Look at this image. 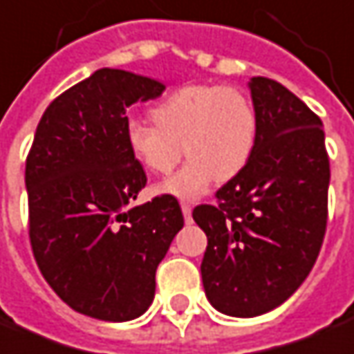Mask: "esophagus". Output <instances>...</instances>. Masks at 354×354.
<instances>
[{"mask_svg": "<svg viewBox=\"0 0 354 354\" xmlns=\"http://www.w3.org/2000/svg\"><path fill=\"white\" fill-rule=\"evenodd\" d=\"M181 209H183V215H185V221L192 223V217H190V213H192V207H190L189 204H181Z\"/></svg>", "mask_w": 354, "mask_h": 354, "instance_id": "34e87169", "label": "esophagus"}]
</instances>
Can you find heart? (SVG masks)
<instances>
[{
	"mask_svg": "<svg viewBox=\"0 0 354 354\" xmlns=\"http://www.w3.org/2000/svg\"><path fill=\"white\" fill-rule=\"evenodd\" d=\"M154 122L131 118L125 141L147 169L169 173L185 152L189 162L162 190L194 200L213 179L229 181L244 169L255 149L257 114L244 91L230 85H185L152 109Z\"/></svg>",
	"mask_w": 354,
	"mask_h": 354,
	"instance_id": "obj_1",
	"label": "heart"
}]
</instances>
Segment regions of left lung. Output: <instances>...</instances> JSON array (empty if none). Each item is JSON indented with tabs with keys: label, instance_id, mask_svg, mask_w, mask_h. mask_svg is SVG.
Instances as JSON below:
<instances>
[{
	"label": "left lung",
	"instance_id": "8db88e82",
	"mask_svg": "<svg viewBox=\"0 0 354 354\" xmlns=\"http://www.w3.org/2000/svg\"><path fill=\"white\" fill-rule=\"evenodd\" d=\"M257 139L250 162L192 217L207 236L202 282L230 317H257L292 295L317 261L328 221L330 160L320 118L270 77L250 82Z\"/></svg>",
	"mask_w": 354,
	"mask_h": 354
}]
</instances>
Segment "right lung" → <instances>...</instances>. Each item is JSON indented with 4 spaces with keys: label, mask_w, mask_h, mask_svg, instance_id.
Masks as SVG:
<instances>
[{
    "label": "right lung",
    "mask_w": 354,
    "mask_h": 354,
    "mask_svg": "<svg viewBox=\"0 0 354 354\" xmlns=\"http://www.w3.org/2000/svg\"><path fill=\"white\" fill-rule=\"evenodd\" d=\"M164 89L125 70H97L47 106L26 158L37 267L62 301L91 318L141 317L185 225L171 194L135 205L147 173L125 141V112Z\"/></svg>",
    "instance_id": "right-lung-1"
}]
</instances>
